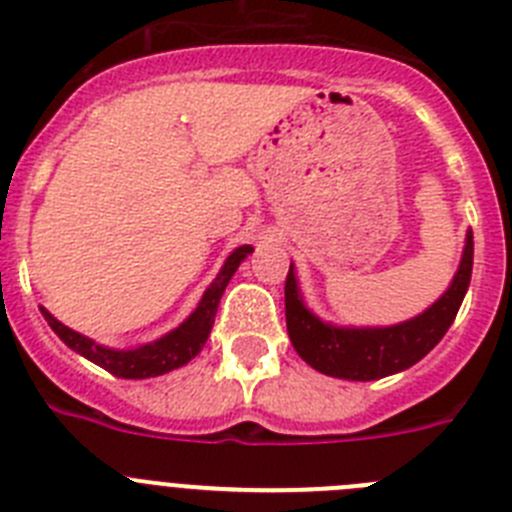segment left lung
<instances>
[{
  "mask_svg": "<svg viewBox=\"0 0 512 512\" xmlns=\"http://www.w3.org/2000/svg\"><path fill=\"white\" fill-rule=\"evenodd\" d=\"M472 264L474 241L472 230H467L459 269L449 289L415 318L382 328H354V325H333L320 320L302 300L295 264H289L287 284H284L289 341L302 361L328 377L372 382L405 372L418 364L451 328L469 289Z\"/></svg>",
  "mask_w": 512,
  "mask_h": 512,
  "instance_id": "left-lung-1",
  "label": "left lung"
}]
</instances>
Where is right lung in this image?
<instances>
[{"label":"right lung","mask_w":512,"mask_h":512,"mask_svg":"<svg viewBox=\"0 0 512 512\" xmlns=\"http://www.w3.org/2000/svg\"><path fill=\"white\" fill-rule=\"evenodd\" d=\"M253 251V246H238L228 259H225L223 269L217 271V277L212 279L210 287L205 289L200 305L194 307V312L184 320L179 328L169 330L166 336L156 338L151 343H143L138 348H107L102 343L92 341V338L81 336L76 330H71L69 325H63L61 320H56L51 312L40 307L43 318L48 320V325L53 328L58 338H61L71 351L81 354L84 359H89L92 364L102 366L110 374L122 379H148V377H161L166 372H174L179 366L189 364L194 356L200 354L202 346L210 338L212 323H215V312L220 305V297H223L225 287H228L230 277H233L241 261L246 259L248 253Z\"/></svg>","instance_id":"add662e5"}]
</instances>
